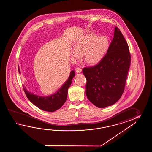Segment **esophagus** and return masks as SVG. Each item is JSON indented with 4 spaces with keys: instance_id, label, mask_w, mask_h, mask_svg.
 I'll list each match as a JSON object with an SVG mask.
<instances>
[{
    "instance_id": "1",
    "label": "esophagus",
    "mask_w": 152,
    "mask_h": 152,
    "mask_svg": "<svg viewBox=\"0 0 152 152\" xmlns=\"http://www.w3.org/2000/svg\"><path fill=\"white\" fill-rule=\"evenodd\" d=\"M81 70H82L81 68H80V67H77L75 68V71H76L77 73H80L81 72Z\"/></svg>"
}]
</instances>
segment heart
Listing matches in <instances>:
<instances>
[{
  "instance_id": "obj_1",
  "label": "heart",
  "mask_w": 152,
  "mask_h": 152,
  "mask_svg": "<svg viewBox=\"0 0 152 152\" xmlns=\"http://www.w3.org/2000/svg\"><path fill=\"white\" fill-rule=\"evenodd\" d=\"M109 45V40L106 36H98L90 33L77 40L75 44V49L72 52V56L75 59H79L83 55L87 64L95 65L103 58Z\"/></svg>"
}]
</instances>
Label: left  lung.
Masks as SVG:
<instances>
[{
  "label": "left lung",
  "instance_id": "8db88e82",
  "mask_svg": "<svg viewBox=\"0 0 152 152\" xmlns=\"http://www.w3.org/2000/svg\"><path fill=\"white\" fill-rule=\"evenodd\" d=\"M130 62L128 43L115 26L113 39L103 58L97 65L83 69L88 100L100 108L116 103L124 90Z\"/></svg>",
  "mask_w": 152,
  "mask_h": 152
}]
</instances>
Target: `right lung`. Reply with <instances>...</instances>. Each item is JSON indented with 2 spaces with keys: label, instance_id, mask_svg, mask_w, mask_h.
Returning <instances> with one entry per match:
<instances>
[{
  "label": "right lung",
  "instance_id": "1",
  "mask_svg": "<svg viewBox=\"0 0 152 152\" xmlns=\"http://www.w3.org/2000/svg\"><path fill=\"white\" fill-rule=\"evenodd\" d=\"M18 71L20 73L18 67ZM75 72L72 71L67 80L63 84L56 93L47 97L36 96L26 90L23 86V90L29 100L39 109L48 112H54L58 110L65 103L68 94V88L70 86L72 79L75 77Z\"/></svg>",
  "mask_w": 152,
  "mask_h": 152
}]
</instances>
